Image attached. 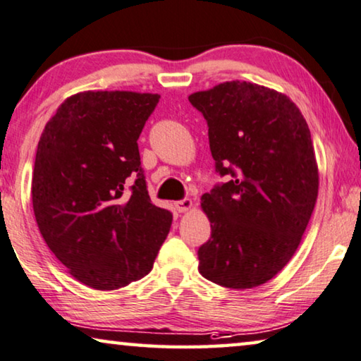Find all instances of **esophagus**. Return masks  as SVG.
Masks as SVG:
<instances>
[{
  "label": "esophagus",
  "instance_id": "1",
  "mask_svg": "<svg viewBox=\"0 0 361 361\" xmlns=\"http://www.w3.org/2000/svg\"><path fill=\"white\" fill-rule=\"evenodd\" d=\"M175 207H176V211H178V212H186L192 207V201H191V199L185 197V199H181V201H176Z\"/></svg>",
  "mask_w": 361,
  "mask_h": 361
}]
</instances>
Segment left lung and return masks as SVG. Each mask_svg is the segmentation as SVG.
Listing matches in <instances>:
<instances>
[{
    "mask_svg": "<svg viewBox=\"0 0 361 361\" xmlns=\"http://www.w3.org/2000/svg\"><path fill=\"white\" fill-rule=\"evenodd\" d=\"M209 126L215 171L228 176L201 197L211 238L199 272L227 288H252L281 272L297 251L319 175L310 128L287 95L232 80L191 94Z\"/></svg>",
    "mask_w": 361,
    "mask_h": 361,
    "instance_id": "8db88e82",
    "label": "left lung"
}]
</instances>
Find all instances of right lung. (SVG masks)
<instances>
[{"label": "right lung", "instance_id": "right-lung-1", "mask_svg": "<svg viewBox=\"0 0 361 361\" xmlns=\"http://www.w3.org/2000/svg\"><path fill=\"white\" fill-rule=\"evenodd\" d=\"M159 94L87 90L69 97L43 129L32 204L39 230L69 274L116 290L147 276L171 227L154 206L137 139Z\"/></svg>", "mask_w": 361, "mask_h": 361}]
</instances>
